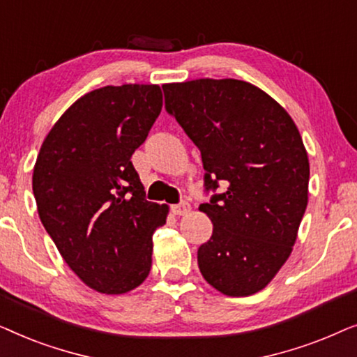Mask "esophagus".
<instances>
[{"label": "esophagus", "instance_id": "1", "mask_svg": "<svg viewBox=\"0 0 357 357\" xmlns=\"http://www.w3.org/2000/svg\"><path fill=\"white\" fill-rule=\"evenodd\" d=\"M170 209H172V213L177 214V216H185V214L190 211V203L182 202L180 204H174Z\"/></svg>", "mask_w": 357, "mask_h": 357}]
</instances>
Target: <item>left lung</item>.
I'll list each match as a JSON object with an SVG mask.
<instances>
[{
  "mask_svg": "<svg viewBox=\"0 0 357 357\" xmlns=\"http://www.w3.org/2000/svg\"><path fill=\"white\" fill-rule=\"evenodd\" d=\"M162 89L165 110L202 153L206 192L227 187L199 204L213 222L198 248L199 271L222 294H255L289 258L309 202L299 130L250 82L204 77Z\"/></svg>",
  "mask_w": 357,
  "mask_h": 357,
  "instance_id": "8db88e82",
  "label": "left lung"
}]
</instances>
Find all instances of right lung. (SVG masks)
Segmentation results:
<instances>
[{
  "label": "right lung",
  "mask_w": 357,
  "mask_h": 357,
  "mask_svg": "<svg viewBox=\"0 0 357 357\" xmlns=\"http://www.w3.org/2000/svg\"><path fill=\"white\" fill-rule=\"evenodd\" d=\"M162 110L158 84L105 86L77 99L43 139L32 190L63 260L102 294L138 287L167 204L146 199L131 155Z\"/></svg>",
  "instance_id": "obj_1"
}]
</instances>
